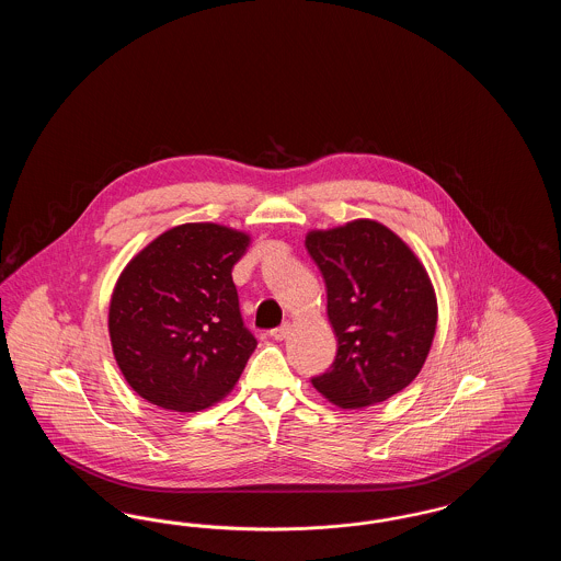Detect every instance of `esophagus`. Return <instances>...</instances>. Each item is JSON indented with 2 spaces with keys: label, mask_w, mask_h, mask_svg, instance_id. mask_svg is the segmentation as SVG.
<instances>
[{
  "label": "esophagus",
  "mask_w": 561,
  "mask_h": 561,
  "mask_svg": "<svg viewBox=\"0 0 561 561\" xmlns=\"http://www.w3.org/2000/svg\"><path fill=\"white\" fill-rule=\"evenodd\" d=\"M290 330H293V323H290V321H284L279 328L271 330V336H273L275 341H284V339H288Z\"/></svg>",
  "instance_id": "esophagus-1"
}]
</instances>
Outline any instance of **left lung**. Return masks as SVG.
<instances>
[{
    "mask_svg": "<svg viewBox=\"0 0 561 561\" xmlns=\"http://www.w3.org/2000/svg\"><path fill=\"white\" fill-rule=\"evenodd\" d=\"M305 245L323 275L339 341L313 387L343 410L389 400L419 376L433 345L437 298L427 268L373 218L313 229Z\"/></svg>",
    "mask_w": 561,
    "mask_h": 561,
    "instance_id": "left-lung-1",
    "label": "left lung"
}]
</instances>
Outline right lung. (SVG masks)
<instances>
[{
  "label": "right lung",
  "instance_id": "1",
  "mask_svg": "<svg viewBox=\"0 0 561 561\" xmlns=\"http://www.w3.org/2000/svg\"><path fill=\"white\" fill-rule=\"evenodd\" d=\"M250 236L185 222L147 243L117 277L108 336L126 382L172 412H199L231 393L256 348L243 328L233 265Z\"/></svg>",
  "mask_w": 561,
  "mask_h": 561
}]
</instances>
